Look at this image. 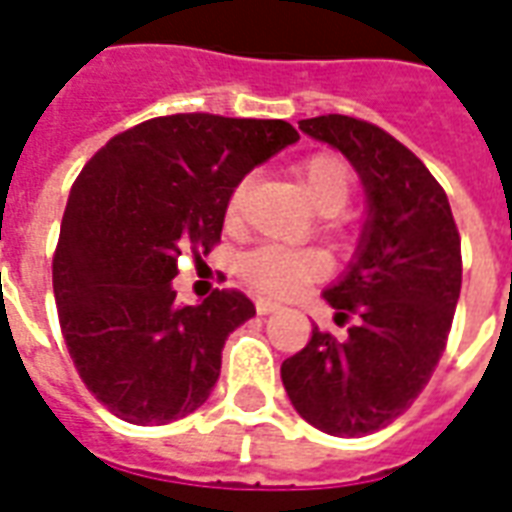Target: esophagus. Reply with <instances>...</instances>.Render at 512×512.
<instances>
[{
  "mask_svg": "<svg viewBox=\"0 0 512 512\" xmlns=\"http://www.w3.org/2000/svg\"><path fill=\"white\" fill-rule=\"evenodd\" d=\"M255 307H257V312H260V315H271V312L279 310L277 301H271V299H257Z\"/></svg>",
  "mask_w": 512,
  "mask_h": 512,
  "instance_id": "1",
  "label": "esophagus"
}]
</instances>
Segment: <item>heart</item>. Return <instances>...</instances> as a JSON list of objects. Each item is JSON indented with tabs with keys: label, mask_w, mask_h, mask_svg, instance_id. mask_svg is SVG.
<instances>
[{
	"label": "heart",
	"mask_w": 512,
	"mask_h": 512,
	"mask_svg": "<svg viewBox=\"0 0 512 512\" xmlns=\"http://www.w3.org/2000/svg\"><path fill=\"white\" fill-rule=\"evenodd\" d=\"M299 178L310 200L323 213L343 211L348 200L354 197L356 172L337 153H315L304 158L299 164ZM249 186H252V175H244L230 191L227 197V222L230 224L238 222ZM235 268H238V277L257 293L271 296V299H288L312 282H318L329 271V260L318 249L263 244L238 257Z\"/></svg>",
	"instance_id": "1"
}]
</instances>
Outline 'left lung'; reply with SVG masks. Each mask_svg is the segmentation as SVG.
Here are the masks:
<instances>
[{
    "mask_svg": "<svg viewBox=\"0 0 512 512\" xmlns=\"http://www.w3.org/2000/svg\"><path fill=\"white\" fill-rule=\"evenodd\" d=\"M365 183L370 216L356 263L323 299L345 340L312 329L282 362L290 403L332 436H367L406 411L439 365L461 296V235L447 194L403 142L348 115L301 120Z\"/></svg>",
    "mask_w": 512,
    "mask_h": 512,
    "instance_id": "obj_1",
    "label": "left lung"
}]
</instances>
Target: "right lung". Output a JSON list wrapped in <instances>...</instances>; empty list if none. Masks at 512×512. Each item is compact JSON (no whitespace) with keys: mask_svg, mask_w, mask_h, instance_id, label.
Masks as SVG:
<instances>
[{"mask_svg":"<svg viewBox=\"0 0 512 512\" xmlns=\"http://www.w3.org/2000/svg\"><path fill=\"white\" fill-rule=\"evenodd\" d=\"M285 120L186 112L112 136L73 183L51 279L60 329L84 386L131 425L200 408L224 340L255 315L241 290L175 307L180 252L208 255L227 197L249 169L293 145Z\"/></svg>","mask_w":512,"mask_h":512,"instance_id":"right-lung-1","label":"right lung"}]
</instances>
